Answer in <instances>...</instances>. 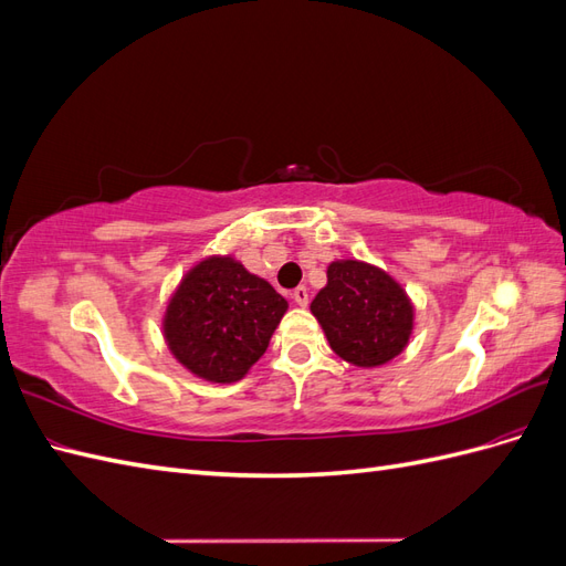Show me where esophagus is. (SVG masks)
Instances as JSON below:
<instances>
[{
  "instance_id": "34e87169",
  "label": "esophagus",
  "mask_w": 566,
  "mask_h": 566,
  "mask_svg": "<svg viewBox=\"0 0 566 566\" xmlns=\"http://www.w3.org/2000/svg\"><path fill=\"white\" fill-rule=\"evenodd\" d=\"M293 300H295L297 306H306V304H310V290H306L304 285L295 287V290H293Z\"/></svg>"
}]
</instances>
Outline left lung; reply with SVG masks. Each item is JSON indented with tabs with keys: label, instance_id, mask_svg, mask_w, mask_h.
I'll return each instance as SVG.
<instances>
[{
	"label": "left lung",
	"instance_id": "1",
	"mask_svg": "<svg viewBox=\"0 0 566 566\" xmlns=\"http://www.w3.org/2000/svg\"><path fill=\"white\" fill-rule=\"evenodd\" d=\"M325 283L312 302V314L331 349L358 368H378L399 356L413 333V302L397 279L358 260L328 264Z\"/></svg>",
	"mask_w": 566,
	"mask_h": 566
}]
</instances>
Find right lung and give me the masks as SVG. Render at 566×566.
Segmentation results:
<instances>
[{
  "instance_id": "1",
  "label": "right lung",
  "mask_w": 566,
  "mask_h": 566,
  "mask_svg": "<svg viewBox=\"0 0 566 566\" xmlns=\"http://www.w3.org/2000/svg\"><path fill=\"white\" fill-rule=\"evenodd\" d=\"M287 302L231 254L205 256L186 271L167 302V349L196 378L243 380L269 347Z\"/></svg>"
}]
</instances>
